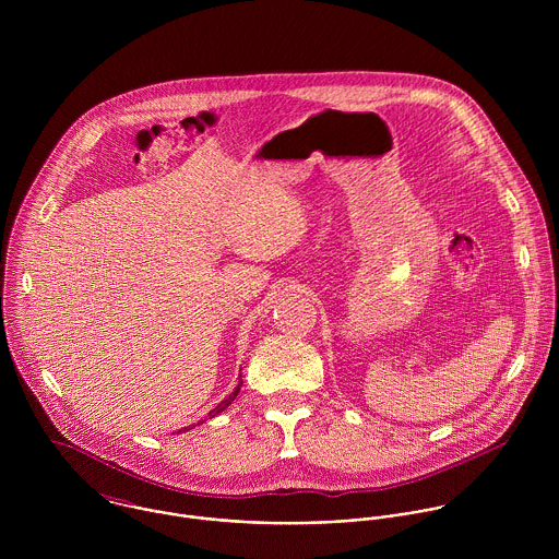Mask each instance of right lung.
Masks as SVG:
<instances>
[{
	"mask_svg": "<svg viewBox=\"0 0 559 559\" xmlns=\"http://www.w3.org/2000/svg\"><path fill=\"white\" fill-rule=\"evenodd\" d=\"M240 385H242V381H239V385H237V388H235V392H233V394H230V396H228V399L222 400V402H219V404H217V406H215V408H213V411H211V413H209V417H215V415H219V413H222V411H226V408H228V406H230V404H233V400H235V399H237V396H239ZM185 430H189V428H185ZM178 432H180V430H178Z\"/></svg>",
	"mask_w": 559,
	"mask_h": 559,
	"instance_id": "add662e5",
	"label": "right lung"
}]
</instances>
